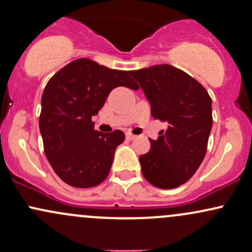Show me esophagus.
<instances>
[{"instance_id":"esophagus-1","label":"esophagus","mask_w":252,"mask_h":252,"mask_svg":"<svg viewBox=\"0 0 252 252\" xmlns=\"http://www.w3.org/2000/svg\"><path fill=\"white\" fill-rule=\"evenodd\" d=\"M126 138H128L129 141H131V140H134V138H136V135L131 134V132H126Z\"/></svg>"}]
</instances>
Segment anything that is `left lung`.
Returning a JSON list of instances; mask_svg holds the SVG:
<instances>
[{"instance_id": "left-lung-1", "label": "left lung", "mask_w": 252, "mask_h": 252, "mask_svg": "<svg viewBox=\"0 0 252 252\" xmlns=\"http://www.w3.org/2000/svg\"><path fill=\"white\" fill-rule=\"evenodd\" d=\"M130 74L148 98L153 118L168 123L158 140H150L149 152L140 156L142 174L158 189H176L194 175L206 155L212 100L198 80L172 65Z\"/></svg>"}]
</instances>
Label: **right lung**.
Listing matches in <instances>:
<instances>
[{"mask_svg": "<svg viewBox=\"0 0 252 252\" xmlns=\"http://www.w3.org/2000/svg\"><path fill=\"white\" fill-rule=\"evenodd\" d=\"M117 86L138 89L130 71L80 58L58 71L43 90L39 118L43 150L56 174L72 187L102 184L115 150L126 140L121 130L96 131L91 120Z\"/></svg>", "mask_w": 252, "mask_h": 252, "instance_id": "add662e5", "label": "right lung"}]
</instances>
